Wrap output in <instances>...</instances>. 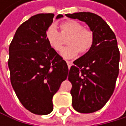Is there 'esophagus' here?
Returning a JSON list of instances; mask_svg holds the SVG:
<instances>
[{"mask_svg": "<svg viewBox=\"0 0 126 126\" xmlns=\"http://www.w3.org/2000/svg\"><path fill=\"white\" fill-rule=\"evenodd\" d=\"M66 63H67V65H68V67H69H69H71V66L72 65V61H69V60H66Z\"/></svg>", "mask_w": 126, "mask_h": 126, "instance_id": "obj_1", "label": "esophagus"}]
</instances>
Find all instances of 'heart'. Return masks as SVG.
<instances>
[{
  "instance_id": "obj_1",
  "label": "heart",
  "mask_w": 126,
  "mask_h": 126,
  "mask_svg": "<svg viewBox=\"0 0 126 126\" xmlns=\"http://www.w3.org/2000/svg\"><path fill=\"white\" fill-rule=\"evenodd\" d=\"M60 33L54 26H49L45 32V38L50 47L60 52L67 38L68 46L61 51V55L66 58L76 57L88 53L92 47L94 41V32L76 20H67L60 24Z\"/></svg>"
}]
</instances>
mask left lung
Instances as JSON below:
<instances>
[{"label":"left lung","mask_w":126,"mask_h":126,"mask_svg":"<svg viewBox=\"0 0 126 126\" xmlns=\"http://www.w3.org/2000/svg\"><path fill=\"white\" fill-rule=\"evenodd\" d=\"M66 16L86 22L94 32L92 47L73 62L68 76L73 108L81 113H94L107 104L115 89L120 57L116 38L95 13L80 12Z\"/></svg>","instance_id":"8db88e82"}]
</instances>
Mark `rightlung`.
Returning <instances> with one entry per match:
<instances>
[{
    "label": "right lung",
    "instance_id": "right-lung-1",
    "mask_svg": "<svg viewBox=\"0 0 126 126\" xmlns=\"http://www.w3.org/2000/svg\"><path fill=\"white\" fill-rule=\"evenodd\" d=\"M54 17V13L32 16L17 29L9 47L12 87L23 107L37 115L53 111V97L69 72L66 62L45 38Z\"/></svg>",
    "mask_w": 126,
    "mask_h": 126
}]
</instances>
